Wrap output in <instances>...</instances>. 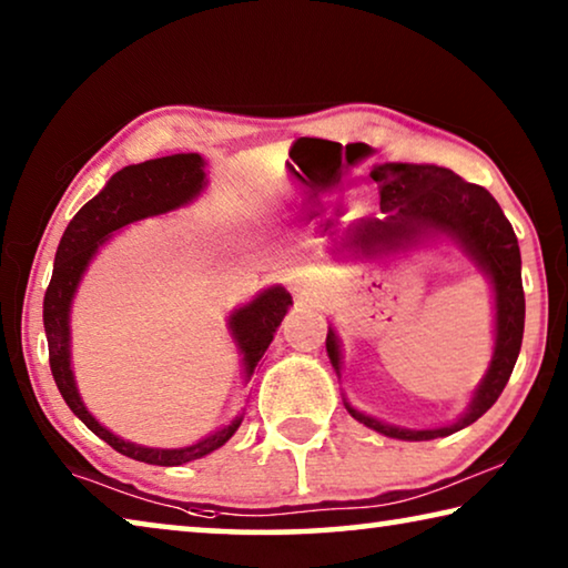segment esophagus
<instances>
[{
  "instance_id": "esophagus-1",
  "label": "esophagus",
  "mask_w": 568,
  "mask_h": 568,
  "mask_svg": "<svg viewBox=\"0 0 568 568\" xmlns=\"http://www.w3.org/2000/svg\"><path fill=\"white\" fill-rule=\"evenodd\" d=\"M285 283H287V287H291L293 293H298V295L308 293V291H311V285H313L311 275H308V270H303V267H293L291 273H287Z\"/></svg>"
}]
</instances>
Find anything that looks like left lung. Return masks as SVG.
<instances>
[{
    "label": "left lung",
    "mask_w": 568,
    "mask_h": 568,
    "mask_svg": "<svg viewBox=\"0 0 568 568\" xmlns=\"http://www.w3.org/2000/svg\"><path fill=\"white\" fill-rule=\"evenodd\" d=\"M368 176L379 186L382 214L356 222L346 232V237L331 247V255L336 260H374L399 255V252H409L414 247L437 245V242H449L490 281L495 344L488 372L475 386L470 404L449 425L409 429L376 419L372 414L356 409L348 399H344V404L351 417L384 437L404 439V443L447 437L473 425L498 402L520 354L526 298L524 283H520V250L516 232H513L500 204L493 200L488 189L465 182L449 169L384 161V164H374ZM326 351L341 379V364H344L341 362V338L333 326H328Z\"/></svg>",
    "instance_id": "obj_1"
}]
</instances>
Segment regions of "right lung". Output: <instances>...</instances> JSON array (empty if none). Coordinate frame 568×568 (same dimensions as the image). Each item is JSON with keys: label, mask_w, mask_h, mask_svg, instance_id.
<instances>
[{"label": "right lung", "mask_w": 568, "mask_h": 568, "mask_svg": "<svg viewBox=\"0 0 568 568\" xmlns=\"http://www.w3.org/2000/svg\"><path fill=\"white\" fill-rule=\"evenodd\" d=\"M204 166L206 161L200 154H171L115 171L101 192L88 204L80 206V212L70 220L68 230L62 232L55 252V267H52V281L42 303V323L44 333H48L52 379H55L62 399L68 402L75 417L90 432H95L103 443L119 449L121 455L131 457V460L149 465L176 467L214 453V449L222 447L235 435L242 425V414L232 419L230 425L220 427L212 435L202 437L200 443L186 447H146L113 435L111 429L103 427L88 412L78 392L73 362H70V311H73L75 293L88 265L93 263L98 250L113 237V232L129 227L133 222L159 217V214L192 204L206 186ZM291 305L293 298L283 285H270L250 303L230 313L227 331L242 356L245 384L255 374L257 362L263 358Z\"/></svg>", "instance_id": "obj_1"}]
</instances>
